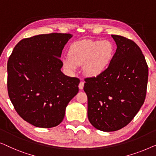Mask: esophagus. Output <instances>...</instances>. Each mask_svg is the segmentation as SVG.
<instances>
[{"label":"esophagus","mask_w":156,"mask_h":156,"mask_svg":"<svg viewBox=\"0 0 156 156\" xmlns=\"http://www.w3.org/2000/svg\"><path fill=\"white\" fill-rule=\"evenodd\" d=\"M84 82H80V84H79V88H80V89H83V88H84Z\"/></svg>","instance_id":"34e87169"}]
</instances>
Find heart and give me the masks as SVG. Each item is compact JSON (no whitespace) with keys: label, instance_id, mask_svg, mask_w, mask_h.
Listing matches in <instances>:
<instances>
[{"label":"heart","instance_id":"1","mask_svg":"<svg viewBox=\"0 0 156 156\" xmlns=\"http://www.w3.org/2000/svg\"><path fill=\"white\" fill-rule=\"evenodd\" d=\"M114 55V46L108 40H83L69 47L68 55L63 59V66L74 72L78 65H83L84 73L97 76L106 69Z\"/></svg>","mask_w":156,"mask_h":156}]
</instances>
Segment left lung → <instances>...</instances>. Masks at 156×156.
I'll return each mask as SVG.
<instances>
[{"instance_id":"1","label":"left lung","mask_w":156,"mask_h":156,"mask_svg":"<svg viewBox=\"0 0 156 156\" xmlns=\"http://www.w3.org/2000/svg\"><path fill=\"white\" fill-rule=\"evenodd\" d=\"M117 48L109 65L97 76L84 79L89 122L103 131H115L131 122L146 99L148 67L135 42L112 35Z\"/></svg>"}]
</instances>
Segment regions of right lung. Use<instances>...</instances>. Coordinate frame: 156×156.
<instances>
[{"label":"right lung","mask_w":156,"mask_h":156,"mask_svg":"<svg viewBox=\"0 0 156 156\" xmlns=\"http://www.w3.org/2000/svg\"><path fill=\"white\" fill-rule=\"evenodd\" d=\"M72 35L53 33L20 40L8 61V92L16 112L40 128L57 126L80 80L64 74L59 59Z\"/></svg>","instance_id":"obj_1"}]
</instances>
